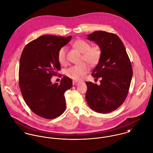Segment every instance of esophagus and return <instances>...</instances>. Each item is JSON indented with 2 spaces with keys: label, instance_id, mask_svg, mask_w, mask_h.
Returning a JSON list of instances; mask_svg holds the SVG:
<instances>
[{
  "label": "esophagus",
  "instance_id": "34e87169",
  "mask_svg": "<svg viewBox=\"0 0 153 153\" xmlns=\"http://www.w3.org/2000/svg\"><path fill=\"white\" fill-rule=\"evenodd\" d=\"M72 83H73V85H78L79 83H80V82H79V81H72Z\"/></svg>",
  "mask_w": 153,
  "mask_h": 153
}]
</instances>
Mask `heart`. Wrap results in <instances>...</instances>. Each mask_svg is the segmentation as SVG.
I'll list each match as a JSON object with an SVG mask.
<instances>
[{
  "label": "heart",
  "mask_w": 153,
  "mask_h": 153,
  "mask_svg": "<svg viewBox=\"0 0 153 153\" xmlns=\"http://www.w3.org/2000/svg\"><path fill=\"white\" fill-rule=\"evenodd\" d=\"M74 47L79 51L83 53L82 60L86 61L91 66L97 65L101 57V50L98 46L91 47L90 43L79 39L74 43ZM58 60L61 64H65L67 62V48L63 47L58 53ZM89 67L86 63L74 65L66 70L65 74L70 78L76 81L82 79L84 76L89 71Z\"/></svg>",
  "instance_id": "1"
}]
</instances>
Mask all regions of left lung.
Returning a JSON list of instances; mask_svg holds the SVG:
<instances>
[{
    "instance_id": "1",
    "label": "left lung",
    "mask_w": 153,
    "mask_h": 153,
    "mask_svg": "<svg viewBox=\"0 0 153 153\" xmlns=\"http://www.w3.org/2000/svg\"><path fill=\"white\" fill-rule=\"evenodd\" d=\"M102 52L92 75L101 78L100 85L86 82L85 97L94 111L106 113L115 111L125 102L131 83L133 70L125 45L115 34L97 31L88 35Z\"/></svg>"
}]
</instances>
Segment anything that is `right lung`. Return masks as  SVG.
Masks as SVG:
<instances>
[{
  "label": "right lung",
  "instance_id": "right-lung-1",
  "mask_svg": "<svg viewBox=\"0 0 153 153\" xmlns=\"http://www.w3.org/2000/svg\"><path fill=\"white\" fill-rule=\"evenodd\" d=\"M72 37L44 35L25 47L20 59L19 83L23 99L31 111L48 119L61 115L66 108L65 92L72 87L65 76L59 84L51 79L61 70L58 53Z\"/></svg>",
  "mask_w": 153,
  "mask_h": 153
}]
</instances>
